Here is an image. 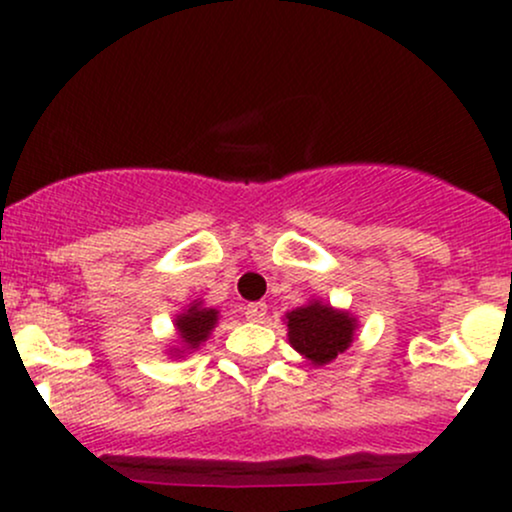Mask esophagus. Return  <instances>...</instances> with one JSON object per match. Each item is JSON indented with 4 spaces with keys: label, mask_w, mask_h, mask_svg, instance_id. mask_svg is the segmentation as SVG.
<instances>
[{
    "label": "esophagus",
    "mask_w": 512,
    "mask_h": 512,
    "mask_svg": "<svg viewBox=\"0 0 512 512\" xmlns=\"http://www.w3.org/2000/svg\"><path fill=\"white\" fill-rule=\"evenodd\" d=\"M245 317H248L250 322H264L267 320V303H250L248 308H245Z\"/></svg>",
    "instance_id": "34e87169"
}]
</instances>
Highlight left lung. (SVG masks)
<instances>
[{"label": "left lung", "instance_id": "obj_1", "mask_svg": "<svg viewBox=\"0 0 512 512\" xmlns=\"http://www.w3.org/2000/svg\"><path fill=\"white\" fill-rule=\"evenodd\" d=\"M289 320V342L305 358L322 366L330 363L337 354L346 351L354 337V317L337 313L330 305L310 303L305 308L291 310Z\"/></svg>", "mask_w": 512, "mask_h": 512}]
</instances>
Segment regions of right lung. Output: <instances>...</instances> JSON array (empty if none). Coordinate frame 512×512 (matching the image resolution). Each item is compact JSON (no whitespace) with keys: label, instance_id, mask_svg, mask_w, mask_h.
I'll list each match as a JSON object with an SVG mask.
<instances>
[{"label":"right lung","instance_id":"add662e5","mask_svg":"<svg viewBox=\"0 0 512 512\" xmlns=\"http://www.w3.org/2000/svg\"><path fill=\"white\" fill-rule=\"evenodd\" d=\"M216 317H219V313H216L214 308H199V303H195L187 313H182L178 320H175L180 339L185 342L187 349H197V346L209 337V332L214 330L216 325Z\"/></svg>","mask_w":512,"mask_h":512}]
</instances>
